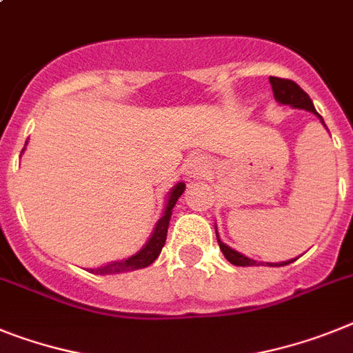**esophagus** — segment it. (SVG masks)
<instances>
[{"label": "esophagus", "instance_id": "obj_1", "mask_svg": "<svg viewBox=\"0 0 353 353\" xmlns=\"http://www.w3.org/2000/svg\"><path fill=\"white\" fill-rule=\"evenodd\" d=\"M208 170V159L201 156V154H195L186 159L185 167H183V174L188 181H194V179H199L204 176V172Z\"/></svg>", "mask_w": 353, "mask_h": 353}]
</instances>
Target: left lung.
<instances>
[{
    "label": "left lung",
    "instance_id": "8db88e82",
    "mask_svg": "<svg viewBox=\"0 0 353 353\" xmlns=\"http://www.w3.org/2000/svg\"><path fill=\"white\" fill-rule=\"evenodd\" d=\"M269 82H271V88H272V93H274V99H276L278 103H282V105H291L292 109H305V111L312 112L316 117L319 118L323 125H325V121L323 118L319 117V112L316 111L314 108L312 100L303 90H301L300 85L296 84L292 81H287V79H278V77H269ZM327 129V125H325ZM328 131V129H327ZM215 235H217V242H219V248H221L222 254L226 256V260L233 265H242V268H248V265H263V263H268L271 268H282V265H287V263H292L296 259L292 260H285V262H256V260L250 259V256H245V254L239 253L236 250L230 248L228 244L221 241V236H219L217 232V226H215Z\"/></svg>",
    "mask_w": 353,
    "mask_h": 353
}]
</instances>
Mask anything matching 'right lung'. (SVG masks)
Returning a JSON list of instances; mask_svg holds the SVG:
<instances>
[{
    "instance_id": "1",
    "label": "right lung",
    "mask_w": 353,
    "mask_h": 353,
    "mask_svg": "<svg viewBox=\"0 0 353 353\" xmlns=\"http://www.w3.org/2000/svg\"><path fill=\"white\" fill-rule=\"evenodd\" d=\"M23 152H25V149H23ZM185 188L186 185L183 181L176 183V185L172 186V190L168 192L165 208H163V215L159 217V221L156 222V226H154L152 233H150L149 241L145 242V245L138 251V253H134L132 256H127V259L123 260L109 262L105 263V265H100V268L97 269H90V272H94V274H120V272L136 271V269H143L147 268V265H150L154 260L158 259L159 253H161L163 250V245H165V241H167V232H168V222H170V217H172V208L176 206L177 199L181 197Z\"/></svg>"
}]
</instances>
